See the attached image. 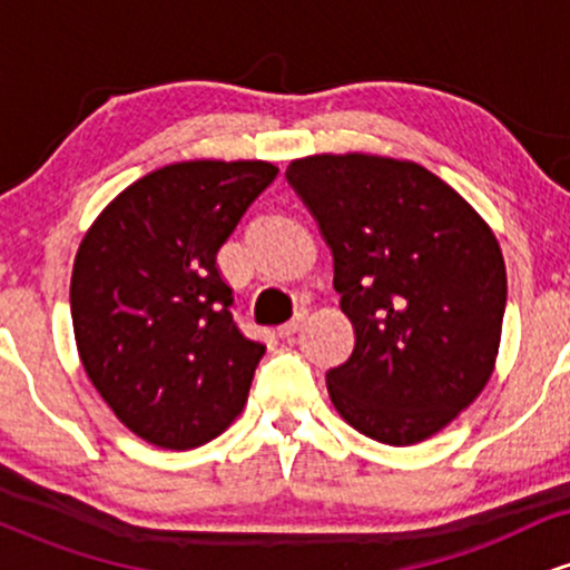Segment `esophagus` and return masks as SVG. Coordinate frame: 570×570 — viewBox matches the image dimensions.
<instances>
[{
    "label": "esophagus",
    "mask_w": 570,
    "mask_h": 570,
    "mask_svg": "<svg viewBox=\"0 0 570 570\" xmlns=\"http://www.w3.org/2000/svg\"><path fill=\"white\" fill-rule=\"evenodd\" d=\"M303 322H305V311H299L297 316L292 318V322H286V324H281V326H278V337H284V340L294 337V335H297L299 330H303Z\"/></svg>",
    "instance_id": "1"
}]
</instances>
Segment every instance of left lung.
Wrapping results in <instances>:
<instances>
[{
    "label": "left lung",
    "instance_id": "1",
    "mask_svg": "<svg viewBox=\"0 0 570 570\" xmlns=\"http://www.w3.org/2000/svg\"><path fill=\"white\" fill-rule=\"evenodd\" d=\"M332 252L351 356L326 372L332 404L383 444H415L474 402L507 311L495 235L417 163L313 155L286 168Z\"/></svg>",
    "mask_w": 570,
    "mask_h": 570
}]
</instances>
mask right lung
<instances>
[{
	"label": "right lung",
	"mask_w": 570,
	"mask_h": 570,
	"mask_svg": "<svg viewBox=\"0 0 570 570\" xmlns=\"http://www.w3.org/2000/svg\"><path fill=\"white\" fill-rule=\"evenodd\" d=\"M278 168L193 160L134 181L94 222L71 271L82 367L141 440L189 450L246 404L265 345L233 316L217 252Z\"/></svg>",
	"instance_id": "right-lung-1"
}]
</instances>
